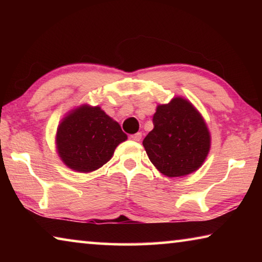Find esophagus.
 Listing matches in <instances>:
<instances>
[{"mask_svg": "<svg viewBox=\"0 0 262 262\" xmlns=\"http://www.w3.org/2000/svg\"><path fill=\"white\" fill-rule=\"evenodd\" d=\"M129 139H130V140H133V141L139 142V141L142 139V134H141V133H136V134H133V135H130V136H129Z\"/></svg>", "mask_w": 262, "mask_h": 262, "instance_id": "esophagus-1", "label": "esophagus"}]
</instances>
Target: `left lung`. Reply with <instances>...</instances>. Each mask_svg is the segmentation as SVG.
<instances>
[{"label":"left lung","mask_w":262,"mask_h":262,"mask_svg":"<svg viewBox=\"0 0 262 262\" xmlns=\"http://www.w3.org/2000/svg\"><path fill=\"white\" fill-rule=\"evenodd\" d=\"M152 122L143 147L162 174L184 177L202 166L211 137L205 119L189 100L174 97L168 104H159Z\"/></svg>","instance_id":"left-lung-1"}]
</instances>
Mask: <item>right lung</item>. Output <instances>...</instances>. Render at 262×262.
<instances>
[{"instance_id": "add662e5", "label": "right lung", "mask_w": 262, "mask_h": 262, "mask_svg": "<svg viewBox=\"0 0 262 262\" xmlns=\"http://www.w3.org/2000/svg\"><path fill=\"white\" fill-rule=\"evenodd\" d=\"M126 140L120 125L99 106L82 104L69 111L59 123L55 145L66 166L89 173L107 163L115 148Z\"/></svg>"}]
</instances>
